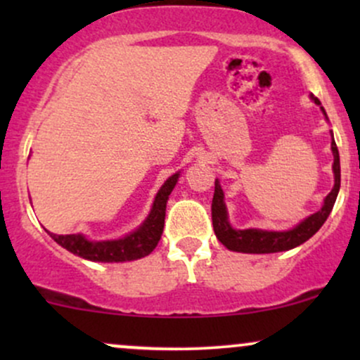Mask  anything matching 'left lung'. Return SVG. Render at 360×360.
<instances>
[{
  "mask_svg": "<svg viewBox=\"0 0 360 360\" xmlns=\"http://www.w3.org/2000/svg\"><path fill=\"white\" fill-rule=\"evenodd\" d=\"M311 100L320 105V100L311 96ZM321 108V106H320ZM323 115L326 117L325 110ZM333 139V135H332ZM332 152H333V176H335V184L332 191L326 194L323 206L316 213L309 214L303 221H300L295 229L286 230V232H271V230H259V229H247V230H235L229 221V213L223 198V189L220 181H214V194L212 203V218H213V230L217 238L229 250L243 252V254H272V252H283L295 249L311 238L321 225L326 221L333 205H335L338 189H340V157H338V148L335 140H332Z\"/></svg>",
  "mask_w": 360,
  "mask_h": 360,
  "instance_id": "obj_1",
  "label": "left lung"
}]
</instances>
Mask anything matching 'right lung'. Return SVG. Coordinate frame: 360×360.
Segmentation results:
<instances>
[{
	"label": "right lung",
	"instance_id": "add662e5",
	"mask_svg": "<svg viewBox=\"0 0 360 360\" xmlns=\"http://www.w3.org/2000/svg\"><path fill=\"white\" fill-rule=\"evenodd\" d=\"M179 179V172L172 174L162 188L157 193L154 205L146 221L134 230L131 233L125 235L118 240H88L84 235H57L47 232L51 237L64 247L65 250L72 252L74 255H79L82 259L93 260V262H127V260H137L146 257L155 249L160 240V235L164 230V218H166V205L169 194L172 193L174 186Z\"/></svg>",
	"mask_w": 360,
	"mask_h": 360
}]
</instances>
